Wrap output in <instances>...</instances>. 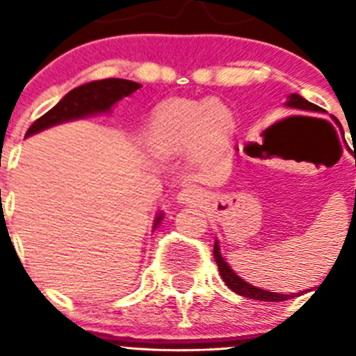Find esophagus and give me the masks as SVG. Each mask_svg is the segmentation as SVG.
Masks as SVG:
<instances>
[{
	"label": "esophagus",
	"instance_id": "obj_1",
	"mask_svg": "<svg viewBox=\"0 0 356 356\" xmlns=\"http://www.w3.org/2000/svg\"><path fill=\"white\" fill-rule=\"evenodd\" d=\"M203 197H204L203 191H201L200 187H195V185H188V187H185L184 191L178 194V201H180V203H185V204L201 203V201H203Z\"/></svg>",
	"mask_w": 356,
	"mask_h": 356
}]
</instances>
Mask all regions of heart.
<instances>
[{
  "label": "heart",
  "instance_id": "obj_1",
  "mask_svg": "<svg viewBox=\"0 0 356 356\" xmlns=\"http://www.w3.org/2000/svg\"><path fill=\"white\" fill-rule=\"evenodd\" d=\"M233 129V114L217 100H171L155 111L148 138L159 153L194 148L200 155H210L229 143Z\"/></svg>",
  "mask_w": 356,
  "mask_h": 356
}]
</instances>
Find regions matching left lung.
Listing matches in <instances>:
<instances>
[{"instance_id":"obj_1","label":"left lung","mask_w":356,"mask_h":356,"mask_svg":"<svg viewBox=\"0 0 356 356\" xmlns=\"http://www.w3.org/2000/svg\"><path fill=\"white\" fill-rule=\"evenodd\" d=\"M286 106L293 107V109L304 111V113H323L321 107L316 106V104H312V102H309V100H305L304 97L296 95V93H291V95H289V100L286 102ZM213 256H215V261H217L218 272H220L222 280L227 284V288L233 289V291L238 293V295L247 296V298L261 300V302H282V300H288V298H293V296H295V295H280V293L265 291V289L256 288V286L249 284V282H245L243 279H240V277H238L236 273L231 270V266L227 265L226 261L222 259V256H220V250H218L217 242H215V247H213ZM296 295H300V293H296Z\"/></svg>"}]
</instances>
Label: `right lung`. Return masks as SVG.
I'll list each match as a JSON object with an SVG mask.
<instances>
[{
	"mask_svg": "<svg viewBox=\"0 0 356 356\" xmlns=\"http://www.w3.org/2000/svg\"><path fill=\"white\" fill-rule=\"evenodd\" d=\"M139 88H141V84L127 79L91 81L83 86L74 88L56 106L49 109L44 116H40L33 125L29 127L26 138L42 132L49 127L70 122V120H79L99 113H109L114 104L122 100L123 97L132 95L134 91L139 90ZM161 220L162 213H159V217L155 218V224H153V229L159 226Z\"/></svg>",
	"mask_w": 356,
	"mask_h": 356,
	"instance_id": "add662e5",
	"label": "right lung"
}]
</instances>
